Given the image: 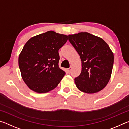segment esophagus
<instances>
[{
  "mask_svg": "<svg viewBox=\"0 0 129 129\" xmlns=\"http://www.w3.org/2000/svg\"><path fill=\"white\" fill-rule=\"evenodd\" d=\"M71 69H72V68H71V67H70V68H68V69H67V71H68V73H70V72H71Z\"/></svg>",
  "mask_w": 129,
  "mask_h": 129,
  "instance_id": "34e87169",
  "label": "esophagus"
}]
</instances>
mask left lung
Listing matches in <instances>:
<instances>
[{"instance_id": "1", "label": "left lung", "mask_w": 129, "mask_h": 129, "mask_svg": "<svg viewBox=\"0 0 129 129\" xmlns=\"http://www.w3.org/2000/svg\"><path fill=\"white\" fill-rule=\"evenodd\" d=\"M68 40L81 60V72L75 78L77 88L88 94L102 90L110 80L114 63V55L108 44L88 32L69 35Z\"/></svg>"}]
</instances>
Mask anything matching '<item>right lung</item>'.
<instances>
[{"mask_svg":"<svg viewBox=\"0 0 129 129\" xmlns=\"http://www.w3.org/2000/svg\"><path fill=\"white\" fill-rule=\"evenodd\" d=\"M68 36L48 31L32 37L24 46L19 56L21 77L30 89L45 93L57 86L65 72L60 68L58 50Z\"/></svg>","mask_w":129,"mask_h":129,"instance_id":"add662e5","label":"right lung"}]
</instances>
